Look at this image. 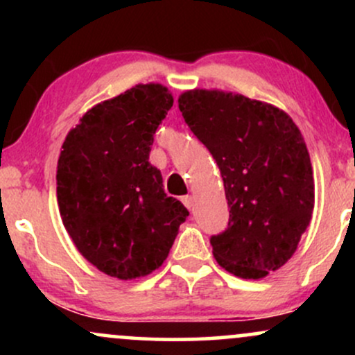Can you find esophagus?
<instances>
[{
  "mask_svg": "<svg viewBox=\"0 0 355 355\" xmlns=\"http://www.w3.org/2000/svg\"><path fill=\"white\" fill-rule=\"evenodd\" d=\"M182 202H183V205L187 207V209L193 210V207H195V198L191 197V195H187V197H183Z\"/></svg>",
  "mask_w": 355,
  "mask_h": 355,
  "instance_id": "1",
  "label": "esophagus"
}]
</instances>
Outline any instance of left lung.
Returning a JSON list of instances; mask_svg holds the SVG:
<instances>
[{
    "label": "left lung",
    "instance_id": "obj_1",
    "mask_svg": "<svg viewBox=\"0 0 355 355\" xmlns=\"http://www.w3.org/2000/svg\"><path fill=\"white\" fill-rule=\"evenodd\" d=\"M183 120L217 162L230 207L211 235L214 257L230 274L262 279L294 255L313 210L311 157L282 110L218 89L178 98Z\"/></svg>",
    "mask_w": 355,
    "mask_h": 355
}]
</instances>
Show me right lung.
Listing matches in <instances>:
<instances>
[{"instance_id":"add662e5","label":"right lung","mask_w":355,"mask_h":355,"mask_svg":"<svg viewBox=\"0 0 355 355\" xmlns=\"http://www.w3.org/2000/svg\"><path fill=\"white\" fill-rule=\"evenodd\" d=\"M172 105L162 85H137L88 110L61 146V220L80 254L110 277L137 279L160 267L189 217L148 162Z\"/></svg>"}]
</instances>
